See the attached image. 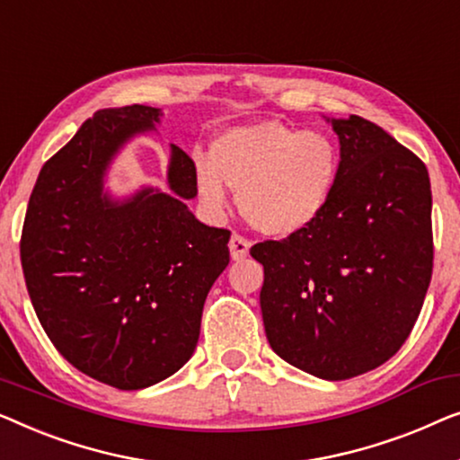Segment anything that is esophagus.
<instances>
[{
    "mask_svg": "<svg viewBox=\"0 0 460 460\" xmlns=\"http://www.w3.org/2000/svg\"><path fill=\"white\" fill-rule=\"evenodd\" d=\"M250 239H245L243 235H239V233H233L231 235V242H229V250H231V258L233 261H243L245 256H248L250 252Z\"/></svg>",
    "mask_w": 460,
    "mask_h": 460,
    "instance_id": "1",
    "label": "esophagus"
}]
</instances>
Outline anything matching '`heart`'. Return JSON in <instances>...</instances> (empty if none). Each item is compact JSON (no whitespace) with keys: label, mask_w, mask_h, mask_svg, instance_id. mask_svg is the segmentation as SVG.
<instances>
[{"label":"heart","mask_w":460,"mask_h":460,"mask_svg":"<svg viewBox=\"0 0 460 460\" xmlns=\"http://www.w3.org/2000/svg\"><path fill=\"white\" fill-rule=\"evenodd\" d=\"M340 168V147L329 135L300 131L281 120H256L217 135L210 158L193 156V185L212 215L227 208L231 187L252 227L289 237L323 215Z\"/></svg>","instance_id":"b5f03b06"}]
</instances>
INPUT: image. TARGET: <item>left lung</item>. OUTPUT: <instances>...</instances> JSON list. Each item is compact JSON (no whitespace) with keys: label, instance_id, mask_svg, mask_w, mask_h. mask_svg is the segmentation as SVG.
Here are the masks:
<instances>
[{"label":"left lung","instance_id":"8db88e82","mask_svg":"<svg viewBox=\"0 0 460 460\" xmlns=\"http://www.w3.org/2000/svg\"><path fill=\"white\" fill-rule=\"evenodd\" d=\"M341 168L327 208L300 233L252 245L261 308L279 357L341 381L377 368L409 338L433 270L423 160L371 120L332 119Z\"/></svg>","mask_w":460,"mask_h":460}]
</instances>
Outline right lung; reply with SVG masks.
Masks as SVG:
<instances>
[{"label": "right lung", "instance_id": "1", "mask_svg": "<svg viewBox=\"0 0 460 460\" xmlns=\"http://www.w3.org/2000/svg\"><path fill=\"white\" fill-rule=\"evenodd\" d=\"M158 108L98 110L39 172L21 237L24 281L56 350L81 373L141 390L191 358L231 231L199 223L193 160L171 146L168 187L114 199L110 160L160 122Z\"/></svg>", "mask_w": 460, "mask_h": 460}]
</instances>
